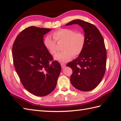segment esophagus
Segmentation results:
<instances>
[{
    "label": "esophagus",
    "mask_w": 121,
    "mask_h": 121,
    "mask_svg": "<svg viewBox=\"0 0 121 121\" xmlns=\"http://www.w3.org/2000/svg\"><path fill=\"white\" fill-rule=\"evenodd\" d=\"M61 65L62 68H64L66 66V64L64 63H61Z\"/></svg>",
    "instance_id": "obj_1"
}]
</instances>
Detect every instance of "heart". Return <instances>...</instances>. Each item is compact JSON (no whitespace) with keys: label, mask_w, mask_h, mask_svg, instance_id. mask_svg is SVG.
Here are the masks:
<instances>
[{"label":"heart","mask_w":121,"mask_h":121,"mask_svg":"<svg viewBox=\"0 0 121 121\" xmlns=\"http://www.w3.org/2000/svg\"><path fill=\"white\" fill-rule=\"evenodd\" d=\"M53 40L49 36L44 39V45L52 55H56V42H63L62 46V52L55 56V59L60 63L69 61L73 56H79L84 49L86 44V36L81 32L69 28H60L52 33Z\"/></svg>","instance_id":"b5f03b06"}]
</instances>
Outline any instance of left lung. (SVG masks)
<instances>
[{"label":"left lung","instance_id":"1","mask_svg":"<svg viewBox=\"0 0 121 121\" xmlns=\"http://www.w3.org/2000/svg\"><path fill=\"white\" fill-rule=\"evenodd\" d=\"M78 24L83 29L86 44L82 52L67 64L73 70L72 86L82 91H90L99 85L105 75L107 52L103 36L97 27L90 22L75 19L66 25Z\"/></svg>","mask_w":121,"mask_h":121}]
</instances>
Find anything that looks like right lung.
<instances>
[{"mask_svg": "<svg viewBox=\"0 0 121 121\" xmlns=\"http://www.w3.org/2000/svg\"><path fill=\"white\" fill-rule=\"evenodd\" d=\"M51 30L30 26L17 36L12 47L13 63L22 85L31 93L45 96L55 89L61 67L44 45Z\"/></svg>", "mask_w": 121, "mask_h": 121, "instance_id": "obj_1", "label": "right lung"}]
</instances>
